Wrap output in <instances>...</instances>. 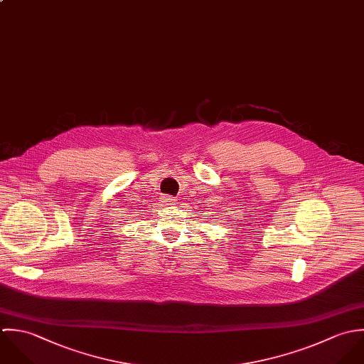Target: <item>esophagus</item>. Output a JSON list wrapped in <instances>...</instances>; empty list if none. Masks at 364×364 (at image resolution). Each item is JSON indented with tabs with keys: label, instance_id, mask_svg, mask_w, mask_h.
I'll list each match as a JSON object with an SVG mask.
<instances>
[{
	"label": "esophagus",
	"instance_id": "34e87169",
	"mask_svg": "<svg viewBox=\"0 0 364 364\" xmlns=\"http://www.w3.org/2000/svg\"><path fill=\"white\" fill-rule=\"evenodd\" d=\"M163 203L166 204V205H176L177 203H176V198L174 197H170V196H164L163 197Z\"/></svg>",
	"mask_w": 364,
	"mask_h": 364
}]
</instances>
